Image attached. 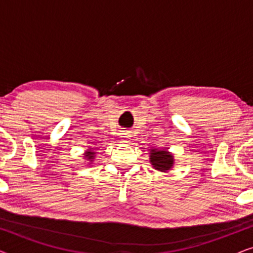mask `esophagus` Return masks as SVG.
Returning a JSON list of instances; mask_svg holds the SVG:
<instances>
[{
	"instance_id": "1",
	"label": "esophagus",
	"mask_w": 253,
	"mask_h": 253,
	"mask_svg": "<svg viewBox=\"0 0 253 253\" xmlns=\"http://www.w3.org/2000/svg\"><path fill=\"white\" fill-rule=\"evenodd\" d=\"M124 134H126V136H124V138H129V134H127V133H124Z\"/></svg>"
}]
</instances>
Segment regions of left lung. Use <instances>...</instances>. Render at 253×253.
I'll list each match as a JSON object with an SVG mask.
<instances>
[{"instance_id": "8db88e82", "label": "left lung", "mask_w": 253, "mask_h": 253, "mask_svg": "<svg viewBox=\"0 0 253 253\" xmlns=\"http://www.w3.org/2000/svg\"><path fill=\"white\" fill-rule=\"evenodd\" d=\"M150 152V162L153 168L160 171L170 170L174 166V157L170 152L167 150H157V148H153Z\"/></svg>"}]
</instances>
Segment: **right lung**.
<instances>
[{
    "mask_svg": "<svg viewBox=\"0 0 253 253\" xmlns=\"http://www.w3.org/2000/svg\"><path fill=\"white\" fill-rule=\"evenodd\" d=\"M84 157H85V159H87V160L93 161V159H94V157H95V152L92 151V150L86 151L85 154H84Z\"/></svg>",
    "mask_w": 253,
    "mask_h": 253,
    "instance_id": "obj_1",
    "label": "right lung"
}]
</instances>
